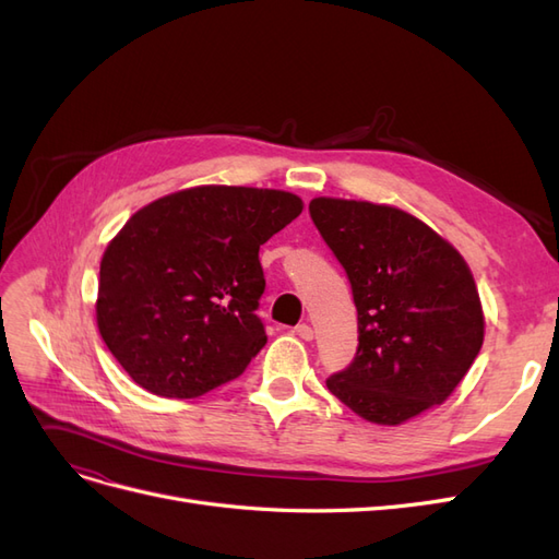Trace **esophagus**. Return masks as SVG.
I'll return each instance as SVG.
<instances>
[{"label":"esophagus","instance_id":"esophagus-1","mask_svg":"<svg viewBox=\"0 0 559 559\" xmlns=\"http://www.w3.org/2000/svg\"><path fill=\"white\" fill-rule=\"evenodd\" d=\"M294 333H296L298 337H302V341H312V337H314V331H312L310 324H298V326L294 329Z\"/></svg>","mask_w":559,"mask_h":559}]
</instances>
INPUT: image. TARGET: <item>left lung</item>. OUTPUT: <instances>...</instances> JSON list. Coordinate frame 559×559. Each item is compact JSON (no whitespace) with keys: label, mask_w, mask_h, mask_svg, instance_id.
I'll return each instance as SVG.
<instances>
[{"label":"left lung","mask_w":559,"mask_h":559,"mask_svg":"<svg viewBox=\"0 0 559 559\" xmlns=\"http://www.w3.org/2000/svg\"><path fill=\"white\" fill-rule=\"evenodd\" d=\"M310 216L345 267L357 357L326 386L349 411L396 427L441 405L483 347L480 296L462 253L413 214L314 198Z\"/></svg>","instance_id":"obj_1"}]
</instances>
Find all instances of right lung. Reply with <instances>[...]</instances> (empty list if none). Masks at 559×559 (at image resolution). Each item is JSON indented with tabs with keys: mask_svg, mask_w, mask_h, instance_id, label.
Masks as SVG:
<instances>
[{
	"mask_svg": "<svg viewBox=\"0 0 559 559\" xmlns=\"http://www.w3.org/2000/svg\"><path fill=\"white\" fill-rule=\"evenodd\" d=\"M302 212L298 195L198 186L134 212L99 263L97 329L146 392L195 399L245 373L267 343L259 249Z\"/></svg>",
	"mask_w": 559,
	"mask_h": 559,
	"instance_id": "right-lung-1",
	"label": "right lung"
}]
</instances>
